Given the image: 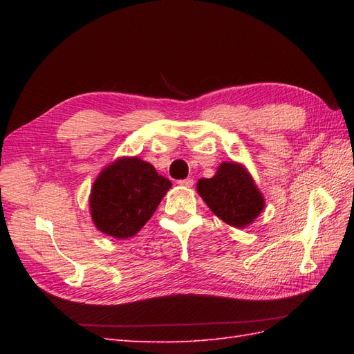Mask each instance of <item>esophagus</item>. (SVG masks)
Returning <instances> with one entry per match:
<instances>
[{
	"instance_id": "1",
	"label": "esophagus",
	"mask_w": 354,
	"mask_h": 354,
	"mask_svg": "<svg viewBox=\"0 0 354 354\" xmlns=\"http://www.w3.org/2000/svg\"><path fill=\"white\" fill-rule=\"evenodd\" d=\"M178 184L183 185V187H192V185H193V179H192V178L181 179V181H178Z\"/></svg>"
}]
</instances>
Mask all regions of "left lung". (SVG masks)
<instances>
[{
	"label": "left lung",
	"mask_w": 354,
	"mask_h": 354,
	"mask_svg": "<svg viewBox=\"0 0 354 354\" xmlns=\"http://www.w3.org/2000/svg\"><path fill=\"white\" fill-rule=\"evenodd\" d=\"M199 196L212 212L234 228H246L265 209V198L243 164L223 161L213 178L196 184Z\"/></svg>",
	"instance_id": "8db88e82"
}]
</instances>
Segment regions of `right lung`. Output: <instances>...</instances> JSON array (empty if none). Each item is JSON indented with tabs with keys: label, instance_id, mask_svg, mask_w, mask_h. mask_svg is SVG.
<instances>
[{
	"label": "right lung",
	"instance_id": "obj_1",
	"mask_svg": "<svg viewBox=\"0 0 354 354\" xmlns=\"http://www.w3.org/2000/svg\"><path fill=\"white\" fill-rule=\"evenodd\" d=\"M171 183L138 156H120L104 167L89 194L95 228L115 239H129L145 227Z\"/></svg>",
	"mask_w": 354,
	"mask_h": 354
}]
</instances>
